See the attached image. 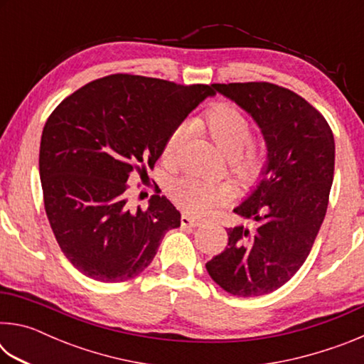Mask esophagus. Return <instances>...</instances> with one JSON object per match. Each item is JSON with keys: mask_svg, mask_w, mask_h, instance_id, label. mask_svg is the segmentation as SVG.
Listing matches in <instances>:
<instances>
[{"mask_svg": "<svg viewBox=\"0 0 364 364\" xmlns=\"http://www.w3.org/2000/svg\"><path fill=\"white\" fill-rule=\"evenodd\" d=\"M199 225H200V221L193 218L191 215H183V217H181V226L183 228H196Z\"/></svg>", "mask_w": 364, "mask_h": 364, "instance_id": "34e87169", "label": "esophagus"}]
</instances>
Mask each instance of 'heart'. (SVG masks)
Instances as JSON below:
<instances>
[{
  "mask_svg": "<svg viewBox=\"0 0 364 364\" xmlns=\"http://www.w3.org/2000/svg\"><path fill=\"white\" fill-rule=\"evenodd\" d=\"M193 132L204 134L225 156L226 171L237 186L252 188L262 180L268 167V149L262 139L252 136L250 119L232 102L218 101L189 122ZM186 138L183 125L173 128L162 146V160L175 167ZM232 194L228 183H205L183 178L171 188V199L184 213L207 217L213 208L225 205Z\"/></svg>",
  "mask_w": 364,
  "mask_h": 364,
  "instance_id": "b5f03b06",
  "label": "heart"
}]
</instances>
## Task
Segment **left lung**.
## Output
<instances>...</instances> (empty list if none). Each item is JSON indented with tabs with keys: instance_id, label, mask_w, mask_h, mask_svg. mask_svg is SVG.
<instances>
[{
	"instance_id": "left-lung-1",
	"label": "left lung",
	"mask_w": 364,
	"mask_h": 364,
	"mask_svg": "<svg viewBox=\"0 0 364 364\" xmlns=\"http://www.w3.org/2000/svg\"><path fill=\"white\" fill-rule=\"evenodd\" d=\"M254 117L268 144L260 186L234 212L254 220L228 228V245L207 262L212 279L237 297L284 286L315 244L334 178V134L323 114L284 86L213 83Z\"/></svg>"
}]
</instances>
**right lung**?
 Returning <instances> with one entry per match:
<instances>
[{
	"mask_svg": "<svg viewBox=\"0 0 364 364\" xmlns=\"http://www.w3.org/2000/svg\"><path fill=\"white\" fill-rule=\"evenodd\" d=\"M210 95L213 85L112 73L78 88L48 117L43 200L60 250L80 273L101 282L132 279L181 225L180 212L159 194L146 210H130L127 181L157 162L168 133Z\"/></svg>",
	"mask_w": 364,
	"mask_h": 364,
	"instance_id": "add662e5",
	"label": "right lung"
}]
</instances>
